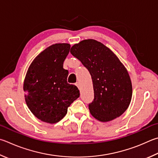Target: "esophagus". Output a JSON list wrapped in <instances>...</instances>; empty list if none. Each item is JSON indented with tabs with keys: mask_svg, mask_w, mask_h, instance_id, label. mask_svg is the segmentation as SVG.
I'll return each mask as SVG.
<instances>
[{
	"mask_svg": "<svg viewBox=\"0 0 158 158\" xmlns=\"http://www.w3.org/2000/svg\"><path fill=\"white\" fill-rule=\"evenodd\" d=\"M75 85L80 89V84H79V82H77L76 84H75Z\"/></svg>",
	"mask_w": 158,
	"mask_h": 158,
	"instance_id": "1",
	"label": "esophagus"
}]
</instances>
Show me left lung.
I'll return each instance as SVG.
<instances>
[{"label": "left lung", "mask_w": 158, "mask_h": 158, "mask_svg": "<svg viewBox=\"0 0 158 158\" xmlns=\"http://www.w3.org/2000/svg\"><path fill=\"white\" fill-rule=\"evenodd\" d=\"M70 53L91 75L94 98L88 106L93 117L106 122L121 116L130 105L133 88L127 68L118 57L94 39L74 44Z\"/></svg>", "instance_id": "8db88e82"}]
</instances>
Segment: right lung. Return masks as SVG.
I'll return each mask as SVG.
<instances>
[{
	"mask_svg": "<svg viewBox=\"0 0 158 158\" xmlns=\"http://www.w3.org/2000/svg\"><path fill=\"white\" fill-rule=\"evenodd\" d=\"M70 49L69 44L50 45L33 60L25 75V102L34 115L44 122L61 120L80 95L76 85L68 84V71L64 68Z\"/></svg>",
	"mask_w": 158,
	"mask_h": 158,
	"instance_id": "obj_1",
	"label": "right lung"
}]
</instances>
